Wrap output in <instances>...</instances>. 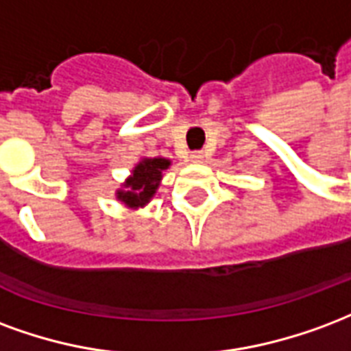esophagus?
Instances as JSON below:
<instances>
[{
	"label": "esophagus",
	"mask_w": 351,
	"mask_h": 351,
	"mask_svg": "<svg viewBox=\"0 0 351 351\" xmlns=\"http://www.w3.org/2000/svg\"><path fill=\"white\" fill-rule=\"evenodd\" d=\"M191 160L193 162H204V153L202 151H194L193 155H191Z\"/></svg>",
	"instance_id": "1"
}]
</instances>
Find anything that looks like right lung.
<instances>
[{
  "mask_svg": "<svg viewBox=\"0 0 351 351\" xmlns=\"http://www.w3.org/2000/svg\"><path fill=\"white\" fill-rule=\"evenodd\" d=\"M170 168L168 158H142L134 170L130 173V178L123 183V189L116 193L117 200L123 202L129 209H138L149 204V200L157 193L162 172Z\"/></svg>",
  "mask_w": 351,
  "mask_h": 351,
  "instance_id": "add662e5",
  "label": "right lung"
}]
</instances>
